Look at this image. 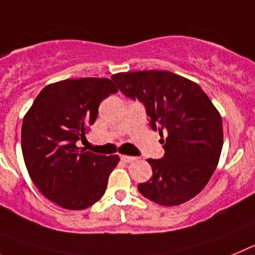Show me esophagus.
<instances>
[{"instance_id": "1", "label": "esophagus", "mask_w": 255, "mask_h": 255, "mask_svg": "<svg viewBox=\"0 0 255 255\" xmlns=\"http://www.w3.org/2000/svg\"><path fill=\"white\" fill-rule=\"evenodd\" d=\"M121 160L123 162H132L136 160V157H133V156H128V155H122L121 156Z\"/></svg>"}]
</instances>
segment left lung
Returning <instances> with one entry per match:
<instances>
[{
    "label": "left lung",
    "mask_w": 255,
    "mask_h": 255,
    "mask_svg": "<svg viewBox=\"0 0 255 255\" xmlns=\"http://www.w3.org/2000/svg\"><path fill=\"white\" fill-rule=\"evenodd\" d=\"M129 99L144 105L150 126L166 130L165 155L148 159L152 176L138 184L139 193L161 206L189 201L207 185L224 144L222 119L196 82L170 71L121 72L112 76Z\"/></svg>",
    "instance_id": "1"
}]
</instances>
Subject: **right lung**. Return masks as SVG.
Masks as SVG:
<instances>
[{"mask_svg":"<svg viewBox=\"0 0 255 255\" xmlns=\"http://www.w3.org/2000/svg\"><path fill=\"white\" fill-rule=\"evenodd\" d=\"M118 88L112 80L84 77L45 86L25 114L21 148L27 173L40 193L66 210H85L105 193L118 155L76 146L94 125L99 105Z\"/></svg>","mask_w":255,"mask_h":255,"instance_id":"add662e5","label":"right lung"}]
</instances>
